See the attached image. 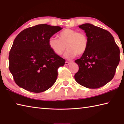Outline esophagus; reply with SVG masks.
<instances>
[{
	"instance_id": "esophagus-1",
	"label": "esophagus",
	"mask_w": 124,
	"mask_h": 124,
	"mask_svg": "<svg viewBox=\"0 0 124 124\" xmlns=\"http://www.w3.org/2000/svg\"><path fill=\"white\" fill-rule=\"evenodd\" d=\"M70 64V62H68V61H66V62H65V65H66V66H68V65H69Z\"/></svg>"
}]
</instances>
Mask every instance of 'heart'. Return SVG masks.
I'll return each mask as SVG.
<instances>
[{
    "instance_id": "heart-1",
    "label": "heart",
    "mask_w": 124,
    "mask_h": 124,
    "mask_svg": "<svg viewBox=\"0 0 124 124\" xmlns=\"http://www.w3.org/2000/svg\"><path fill=\"white\" fill-rule=\"evenodd\" d=\"M58 38L51 37L49 40V45L54 54L61 55L68 48L64 56L72 58L75 56L82 55L86 51L88 47V38L83 32L70 28L62 30L58 34Z\"/></svg>"
}]
</instances>
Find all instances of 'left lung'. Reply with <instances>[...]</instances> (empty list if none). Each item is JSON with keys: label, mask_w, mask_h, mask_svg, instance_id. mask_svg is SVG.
<instances>
[{"label": "left lung", "mask_w": 124, "mask_h": 124, "mask_svg": "<svg viewBox=\"0 0 124 124\" xmlns=\"http://www.w3.org/2000/svg\"><path fill=\"white\" fill-rule=\"evenodd\" d=\"M88 38L86 51L75 62L79 70L74 75L80 85L89 89H97L114 78L120 61V49L108 31L90 23L79 26Z\"/></svg>", "instance_id": "left-lung-1"}]
</instances>
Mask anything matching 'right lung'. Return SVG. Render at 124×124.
Listing matches in <instances>:
<instances>
[{"mask_svg":"<svg viewBox=\"0 0 124 124\" xmlns=\"http://www.w3.org/2000/svg\"><path fill=\"white\" fill-rule=\"evenodd\" d=\"M61 29L60 26L38 24L16 37L9 52V68L18 86L39 93L56 82L58 69L66 60L52 51L49 40Z\"/></svg>","mask_w":124,"mask_h":124,"instance_id":"add662e5","label":"right lung"}]
</instances>
